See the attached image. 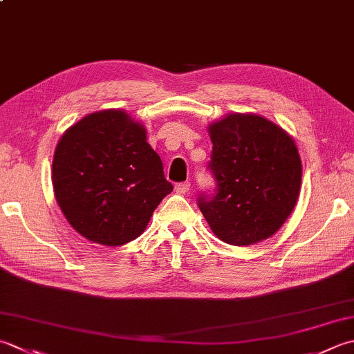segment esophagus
Here are the masks:
<instances>
[{"mask_svg": "<svg viewBox=\"0 0 354 354\" xmlns=\"http://www.w3.org/2000/svg\"><path fill=\"white\" fill-rule=\"evenodd\" d=\"M190 190V183H179L175 185V192L178 195H185Z\"/></svg>", "mask_w": 354, "mask_h": 354, "instance_id": "obj_1", "label": "esophagus"}]
</instances>
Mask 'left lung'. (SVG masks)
Wrapping results in <instances>:
<instances>
[{
	"label": "left lung",
	"instance_id": "left-lung-1",
	"mask_svg": "<svg viewBox=\"0 0 354 354\" xmlns=\"http://www.w3.org/2000/svg\"><path fill=\"white\" fill-rule=\"evenodd\" d=\"M216 195L198 199L212 232L230 245L266 241L292 214L302 162L286 130L256 113H228L207 126Z\"/></svg>",
	"mask_w": 354,
	"mask_h": 354
}]
</instances>
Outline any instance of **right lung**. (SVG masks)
Instances as JSON below:
<instances>
[{"label": "right lung", "mask_w": 354, "mask_h": 354, "mask_svg": "<svg viewBox=\"0 0 354 354\" xmlns=\"http://www.w3.org/2000/svg\"><path fill=\"white\" fill-rule=\"evenodd\" d=\"M52 184L68 224L107 247L140 236L173 190L144 124L121 109L88 113L62 133Z\"/></svg>", "instance_id": "right-lung-1"}]
</instances>
